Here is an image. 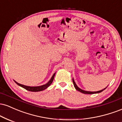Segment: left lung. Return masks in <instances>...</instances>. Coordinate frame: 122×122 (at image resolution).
<instances>
[{
	"mask_svg": "<svg viewBox=\"0 0 122 122\" xmlns=\"http://www.w3.org/2000/svg\"><path fill=\"white\" fill-rule=\"evenodd\" d=\"M73 85H74V86H75L76 89L77 91H79V92H81V93H85V94H93V93H100V92H101L103 91V90H104L106 88H104V89H102V90L101 91H97V92H89V91H84V90H82V89H81L80 88H79V87H78L77 86V85L76 84L75 81H74L73 79Z\"/></svg>",
	"mask_w": 122,
	"mask_h": 122,
	"instance_id": "left-lung-1",
	"label": "left lung"
}]
</instances>
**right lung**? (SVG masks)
Listing matches in <instances>:
<instances>
[{
  "label": "right lung",
  "instance_id": "right-lung-1",
  "mask_svg": "<svg viewBox=\"0 0 122 122\" xmlns=\"http://www.w3.org/2000/svg\"><path fill=\"white\" fill-rule=\"evenodd\" d=\"M54 76H55V73H54V75H53V76L51 77V79L49 81L47 82V83L46 84L41 85V86H26V85H24L20 84H19L18 82L15 81V82H16V83L18 85L22 86V87H23V88H25V89H26V90L29 91H31V92H39V91H43V90H44V89H46V88L48 87L49 86H50V85L51 84V83H52L53 79H54Z\"/></svg>",
  "mask_w": 122,
  "mask_h": 122
}]
</instances>
